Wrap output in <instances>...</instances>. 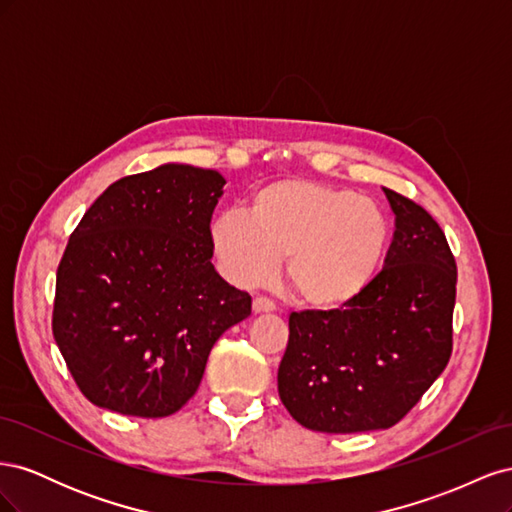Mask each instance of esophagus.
<instances>
[{
	"instance_id": "1",
	"label": "esophagus",
	"mask_w": 512,
	"mask_h": 512,
	"mask_svg": "<svg viewBox=\"0 0 512 512\" xmlns=\"http://www.w3.org/2000/svg\"><path fill=\"white\" fill-rule=\"evenodd\" d=\"M254 314H267V312H275V303L269 301L267 297H256L252 303Z\"/></svg>"
}]
</instances>
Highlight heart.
Listing matches in <instances>:
<instances>
[{
    "mask_svg": "<svg viewBox=\"0 0 512 512\" xmlns=\"http://www.w3.org/2000/svg\"><path fill=\"white\" fill-rule=\"evenodd\" d=\"M209 239L232 284L271 282L286 256L294 299L312 309H339L376 282L391 224L376 200L348 188L282 179L252 196L250 215L230 209L213 218Z\"/></svg>",
    "mask_w": 512,
    "mask_h": 512,
    "instance_id": "1",
    "label": "heart"
}]
</instances>
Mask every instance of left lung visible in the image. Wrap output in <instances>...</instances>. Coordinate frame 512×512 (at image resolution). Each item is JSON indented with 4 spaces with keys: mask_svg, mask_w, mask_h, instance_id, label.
<instances>
[{
    "mask_svg": "<svg viewBox=\"0 0 512 512\" xmlns=\"http://www.w3.org/2000/svg\"><path fill=\"white\" fill-rule=\"evenodd\" d=\"M382 190L395 213V232L376 282L346 307L305 309L288 318L277 391L307 429H389L451 359L455 256L421 205Z\"/></svg>",
    "mask_w": 512,
    "mask_h": 512,
    "instance_id": "8db88e82",
    "label": "left lung"
}]
</instances>
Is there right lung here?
Masks as SVG:
<instances>
[{"label":"right lung","mask_w":512,"mask_h":512,"mask_svg":"<svg viewBox=\"0 0 512 512\" xmlns=\"http://www.w3.org/2000/svg\"><path fill=\"white\" fill-rule=\"evenodd\" d=\"M218 170L164 164L96 198L57 267L53 335L94 406L160 418L196 393L213 344L252 297L211 265Z\"/></svg>","instance_id":"obj_1"}]
</instances>
